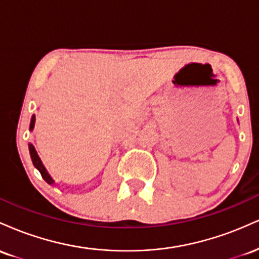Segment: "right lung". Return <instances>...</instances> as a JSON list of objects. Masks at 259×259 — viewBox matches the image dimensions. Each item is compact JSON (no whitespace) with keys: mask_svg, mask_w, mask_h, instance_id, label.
I'll return each mask as SVG.
<instances>
[{"mask_svg":"<svg viewBox=\"0 0 259 259\" xmlns=\"http://www.w3.org/2000/svg\"><path fill=\"white\" fill-rule=\"evenodd\" d=\"M34 125H35V115H32L31 117V121H30V130L34 129ZM29 152H30V157H31V160H32V164H34V167L37 169L38 171H40L41 177H42V179L46 181L47 184H50V185H52L55 181L51 177H50V174L47 173L46 168L44 167L42 162H41L40 157H38V154L36 152V150H35V147L32 146L31 144H29Z\"/></svg>","mask_w":259,"mask_h":259,"instance_id":"add662e5","label":"right lung"}]
</instances>
